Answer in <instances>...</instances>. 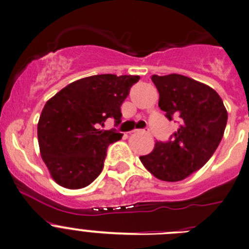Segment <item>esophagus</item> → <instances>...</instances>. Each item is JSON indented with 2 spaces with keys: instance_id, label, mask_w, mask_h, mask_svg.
I'll return each mask as SVG.
<instances>
[{
  "instance_id": "34e87169",
  "label": "esophagus",
  "mask_w": 249,
  "mask_h": 249,
  "mask_svg": "<svg viewBox=\"0 0 249 249\" xmlns=\"http://www.w3.org/2000/svg\"><path fill=\"white\" fill-rule=\"evenodd\" d=\"M135 134H149L148 130H135Z\"/></svg>"
}]
</instances>
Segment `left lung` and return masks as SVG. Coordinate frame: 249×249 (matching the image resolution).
Returning a JSON list of instances; mask_svg holds the SVG:
<instances>
[{
  "instance_id": "left-lung-1",
  "label": "left lung",
  "mask_w": 249,
  "mask_h": 249,
  "mask_svg": "<svg viewBox=\"0 0 249 249\" xmlns=\"http://www.w3.org/2000/svg\"><path fill=\"white\" fill-rule=\"evenodd\" d=\"M151 79L159 92V108L169 120H178V129L140 159L157 178L175 182L211 159L224 136L228 112L216 91L199 81L180 74Z\"/></svg>"
}]
</instances>
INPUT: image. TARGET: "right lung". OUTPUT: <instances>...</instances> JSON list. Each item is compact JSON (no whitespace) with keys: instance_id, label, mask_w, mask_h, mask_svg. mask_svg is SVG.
Here are the masks:
<instances>
[{"instance_id":"obj_1","label":"right lung","mask_w":249,"mask_h":249,"mask_svg":"<svg viewBox=\"0 0 249 249\" xmlns=\"http://www.w3.org/2000/svg\"><path fill=\"white\" fill-rule=\"evenodd\" d=\"M139 80V75L88 76L69 84L46 102L37 124L38 146L58 185L83 189L100 175L107 147L123 134L97 127L108 118L120 124V106Z\"/></svg>"}]
</instances>
